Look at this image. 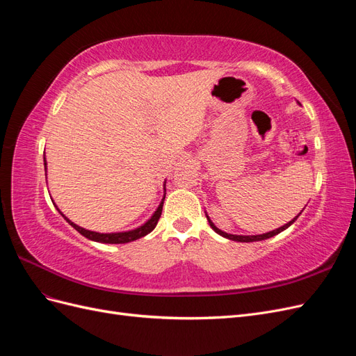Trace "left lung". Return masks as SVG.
<instances>
[{
	"label": "left lung",
	"instance_id": "1",
	"mask_svg": "<svg viewBox=\"0 0 356 356\" xmlns=\"http://www.w3.org/2000/svg\"><path fill=\"white\" fill-rule=\"evenodd\" d=\"M305 209V208H303ZM303 212V211H301ZM300 212V213H301ZM204 213H207V211H204ZM300 213L297 215V217H294L293 220H291L289 222H286V224H284L282 227H279V229H276V230H272V232H267V233H263V234H252V236H243V234H230V233H225V232H222V230H220L217 225H215L212 221H211V218H209V215L207 213V218H208V221H209V225H211V229L215 232V233H218L220 236H222V238H225V239H230V241H234V242H258V241H266V239H268V238H273V236H276V234H279L281 232H284V230H286L291 224H294L296 222V220L300 217Z\"/></svg>",
	"mask_w": 356,
	"mask_h": 356
}]
</instances>
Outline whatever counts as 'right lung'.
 Returning <instances> with one entry per match:
<instances>
[{"label": "right lung", "instance_id": "right-lung-1", "mask_svg": "<svg viewBox=\"0 0 356 356\" xmlns=\"http://www.w3.org/2000/svg\"><path fill=\"white\" fill-rule=\"evenodd\" d=\"M44 169L47 170L46 157H44ZM165 186H166V181H165V184H163V197H161V202L159 203V207L153 212L152 217H149L144 224L139 225V227H136L134 230H127V232L98 233V232H92V230H88V229H83V227H80V225L72 222L68 217H65V215L62 213V211L58 207H56V209L59 211V213L62 215V217L67 220V222L70 225H72L75 230H77L80 234H83L84 238H88L89 241L99 242V243H127V242H134L136 239H141V238H144V236H147L148 233H152L154 230V227L157 225V221L160 218V215H161V209H163V202H165V196H166V187Z\"/></svg>", "mask_w": 356, "mask_h": 356}]
</instances>
